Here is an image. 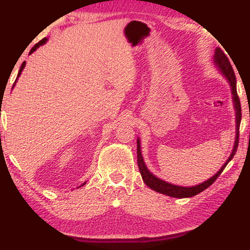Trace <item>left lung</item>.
Masks as SVG:
<instances>
[{"label":"left lung","instance_id":"obj_1","mask_svg":"<svg viewBox=\"0 0 250 250\" xmlns=\"http://www.w3.org/2000/svg\"><path fill=\"white\" fill-rule=\"evenodd\" d=\"M215 62L220 68L222 74L227 77V80L229 81V83L231 85V90H232V94H233V102H234V108L237 110V134H235V142H234V146L233 150H232L231 156L229 157V159L227 160V163L222 166V168L218 170V172L215 174L213 177H210L209 180H207L206 182L199 184V186L196 187H191V188H187V187H177V186H173V184L167 183L165 181L159 180L158 177H156L155 175H152L151 173L149 172L146 166L145 165V162H143L142 155H141V146H140V141L138 140V165H139V169L140 173H141V176L143 179V182H145L146 186L149 188H151L152 190L157 191V192L166 194V196L169 197H174V198H188V197H193L196 194L200 193L201 191H204L205 189H207L208 187H210L213 184L220 174L223 172V169L225 168V166L228 165L229 162L233 158V156L237 152V148H238V143H239V128H240V122H241V105H240V100H239L238 93H237V82H235V75L233 71V68H232L230 61H229L227 54H225L223 51L221 49H216L215 51Z\"/></svg>","mask_w":250,"mask_h":250}]
</instances>
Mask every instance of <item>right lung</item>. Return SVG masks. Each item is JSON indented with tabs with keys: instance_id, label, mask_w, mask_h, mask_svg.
<instances>
[{
	"instance_id": "obj_1",
	"label": "right lung",
	"mask_w": 250,
	"mask_h": 250,
	"mask_svg": "<svg viewBox=\"0 0 250 250\" xmlns=\"http://www.w3.org/2000/svg\"><path fill=\"white\" fill-rule=\"evenodd\" d=\"M45 42H46V39H43V40H41L39 43H37V44H35V45H34V46H33V49H32V50H30V52H29V53H33V52H34V51H35V50L37 49V47H39L40 45H42V44H44V43H45ZM25 64H26V62H25V61H23V62H22V64H21V67H20V69H19V73H18V77L20 76V74H21V71H22V69H23V68H25ZM15 83H16V82H15ZM84 184H85V183H84ZM84 184H83V186H84Z\"/></svg>"
}]
</instances>
